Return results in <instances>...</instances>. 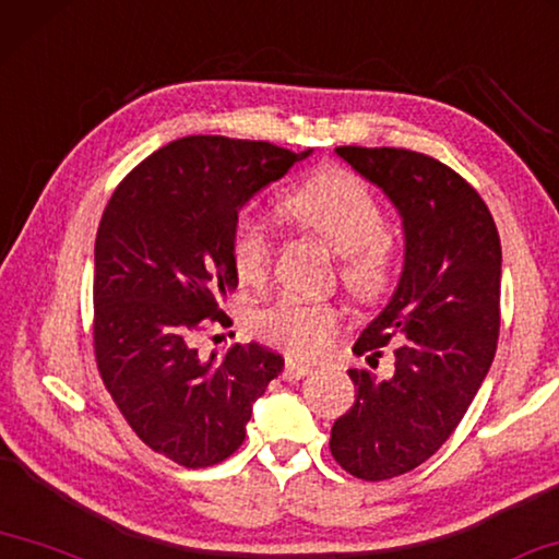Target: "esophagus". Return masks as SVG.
<instances>
[{
    "instance_id": "1",
    "label": "esophagus",
    "mask_w": 559,
    "mask_h": 559,
    "mask_svg": "<svg viewBox=\"0 0 559 559\" xmlns=\"http://www.w3.org/2000/svg\"><path fill=\"white\" fill-rule=\"evenodd\" d=\"M311 366H304V362L296 360H286V368H283V380H300L311 373Z\"/></svg>"
}]
</instances>
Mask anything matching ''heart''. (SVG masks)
Instances as JSON below:
<instances>
[{
	"label": "heart",
	"mask_w": 559,
	"mask_h": 559,
	"mask_svg": "<svg viewBox=\"0 0 559 559\" xmlns=\"http://www.w3.org/2000/svg\"><path fill=\"white\" fill-rule=\"evenodd\" d=\"M281 214L343 255L338 278L360 304H380L397 278V251L385 234V209L358 174L341 166L318 168L278 203ZM236 276L248 286L265 281L273 263L269 228L238 216L231 234ZM343 313L328 300L281 296L255 313V331L294 358L311 360L328 350Z\"/></svg>",
	"instance_id": "b5f03b06"
}]
</instances>
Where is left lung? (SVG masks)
<instances>
[{
    "label": "left lung",
    "mask_w": 559,
    "mask_h": 559,
    "mask_svg": "<svg viewBox=\"0 0 559 559\" xmlns=\"http://www.w3.org/2000/svg\"><path fill=\"white\" fill-rule=\"evenodd\" d=\"M335 154L385 191L405 228L397 290L353 345L376 368L397 343L393 370L350 368L356 401L331 430L335 463L378 483L436 455L483 385L500 335L502 248L480 193L438 158L393 146Z\"/></svg>",
    "instance_id": "left-lung-1"
}]
</instances>
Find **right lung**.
I'll list each match as a JSON object with an SVG mask.
<instances>
[{
	"instance_id": "obj_1",
	"label": "right lung",
	"mask_w": 559,
	"mask_h": 559,
	"mask_svg": "<svg viewBox=\"0 0 559 559\" xmlns=\"http://www.w3.org/2000/svg\"><path fill=\"white\" fill-rule=\"evenodd\" d=\"M308 154L186 136L131 168L104 209L94 246L96 368L139 440L183 467L234 455L253 401L283 370L278 353L259 343L206 358L201 338L231 323L221 308L238 286V209Z\"/></svg>"
}]
</instances>
